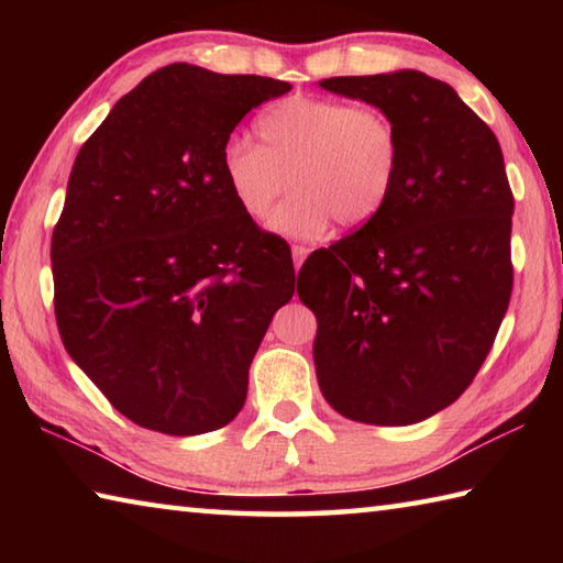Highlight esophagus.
<instances>
[{
    "instance_id": "1",
    "label": "esophagus",
    "mask_w": 563,
    "mask_h": 563,
    "mask_svg": "<svg viewBox=\"0 0 563 563\" xmlns=\"http://www.w3.org/2000/svg\"><path fill=\"white\" fill-rule=\"evenodd\" d=\"M308 247L305 245H292V265H295V271H300V265H302V261L308 258Z\"/></svg>"
}]
</instances>
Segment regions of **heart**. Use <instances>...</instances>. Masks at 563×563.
Masks as SVG:
<instances>
[{"label": "heart", "instance_id": "b5f03b06", "mask_svg": "<svg viewBox=\"0 0 563 563\" xmlns=\"http://www.w3.org/2000/svg\"><path fill=\"white\" fill-rule=\"evenodd\" d=\"M258 146L231 139L221 148L223 186L245 216H268L290 186L295 194L268 218L273 233L320 238L332 223L362 228L385 211L402 170L395 121L373 107L328 97L275 101L255 119Z\"/></svg>", "mask_w": 563, "mask_h": 563}]
</instances>
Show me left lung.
<instances>
[{"instance_id":"left-lung-1","label":"left lung","mask_w":563,"mask_h":563,"mask_svg":"<svg viewBox=\"0 0 563 563\" xmlns=\"http://www.w3.org/2000/svg\"><path fill=\"white\" fill-rule=\"evenodd\" d=\"M402 139L393 198L302 263L322 397L352 422L402 427L450 407L487 360L511 295L514 196L499 141L422 71L332 76Z\"/></svg>"}]
</instances>
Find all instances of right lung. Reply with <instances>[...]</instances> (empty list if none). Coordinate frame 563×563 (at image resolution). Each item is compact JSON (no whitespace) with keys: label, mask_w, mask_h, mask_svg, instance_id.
Segmentation results:
<instances>
[{"label":"right lung","mask_w":563,"mask_h":563,"mask_svg":"<svg viewBox=\"0 0 563 563\" xmlns=\"http://www.w3.org/2000/svg\"><path fill=\"white\" fill-rule=\"evenodd\" d=\"M288 81L168 64L74 161L52 235L66 352L123 417L188 437L241 412L247 369L295 292L290 247L223 186L218 158Z\"/></svg>","instance_id":"1"}]
</instances>
